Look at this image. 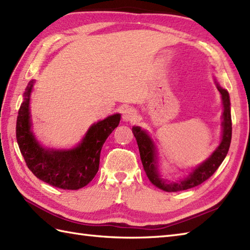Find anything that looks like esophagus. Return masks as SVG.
Instances as JSON below:
<instances>
[{"mask_svg": "<svg viewBox=\"0 0 250 250\" xmlns=\"http://www.w3.org/2000/svg\"><path fill=\"white\" fill-rule=\"evenodd\" d=\"M123 119L124 121H126V123H133V121L137 119V112L134 108L126 107L123 112Z\"/></svg>", "mask_w": 250, "mask_h": 250, "instance_id": "1", "label": "esophagus"}]
</instances>
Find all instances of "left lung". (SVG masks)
<instances>
[{"label":"left lung","mask_w":250,"mask_h":250,"mask_svg":"<svg viewBox=\"0 0 250 250\" xmlns=\"http://www.w3.org/2000/svg\"><path fill=\"white\" fill-rule=\"evenodd\" d=\"M218 91L222 95L224 113H223V135L222 142L219 146L216 148L210 158L206 160L204 163L197 166L189 173L188 178H185L182 181L179 182H170L166 179L160 176V171L158 169V156H156V149L146 131L142 130L139 126H133L132 132L134 134L136 142L138 145L139 154L144 166V170L146 171V175L150 181L156 188L163 189L165 191H180L184 189H188L195 188L197 185L204 183L210 178L214 172L217 170V168L223 163L226 155L228 153V150L231 143L232 136V121H231V113H230V99L228 91L222 88L218 83H216Z\"/></svg>","instance_id":"1"}]
</instances>
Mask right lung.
Masks as SVG:
<instances>
[{
  "label": "right lung",
  "mask_w": 250,
  "mask_h": 250,
  "mask_svg": "<svg viewBox=\"0 0 250 250\" xmlns=\"http://www.w3.org/2000/svg\"><path fill=\"white\" fill-rule=\"evenodd\" d=\"M33 86L34 81H31L17 117L16 137L21 154L28 169L42 181L62 189L82 188L98 172L102 146L118 126L120 114L92 125L81 144L73 149H45L38 144L31 130L30 97Z\"/></svg>",
  "instance_id": "right-lung-1"
}]
</instances>
